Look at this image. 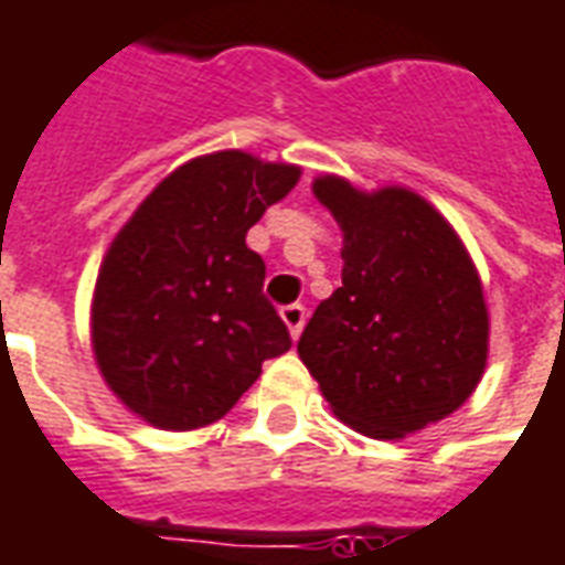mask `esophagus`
Returning a JSON list of instances; mask_svg holds the SVG:
<instances>
[{
  "mask_svg": "<svg viewBox=\"0 0 565 565\" xmlns=\"http://www.w3.org/2000/svg\"><path fill=\"white\" fill-rule=\"evenodd\" d=\"M281 318L284 323H287V330H290V337L296 339L299 333H302V323H306V306H299V302H294V306H284Z\"/></svg>",
  "mask_w": 565,
  "mask_h": 565,
  "instance_id": "1",
  "label": "esophagus"
}]
</instances>
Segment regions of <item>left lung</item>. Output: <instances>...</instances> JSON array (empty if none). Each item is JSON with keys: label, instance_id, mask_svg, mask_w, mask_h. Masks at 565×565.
<instances>
[{"label": "left lung", "instance_id": "left-lung-1", "mask_svg": "<svg viewBox=\"0 0 565 565\" xmlns=\"http://www.w3.org/2000/svg\"><path fill=\"white\" fill-rule=\"evenodd\" d=\"M342 228V287L315 309L299 358L339 419L406 437L456 413L483 376L489 315L471 256L428 201L318 177Z\"/></svg>", "mask_w": 565, "mask_h": 565}]
</instances>
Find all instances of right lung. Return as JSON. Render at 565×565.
Wrapping results in <instances>:
<instances>
[{
	"mask_svg": "<svg viewBox=\"0 0 565 565\" xmlns=\"http://www.w3.org/2000/svg\"><path fill=\"white\" fill-rule=\"evenodd\" d=\"M299 180L238 149L201 156L152 189L109 244L90 302L106 385L140 419L192 431L238 404L290 333L263 296L247 228Z\"/></svg>",
	"mask_w": 565,
	"mask_h": 565,
	"instance_id": "obj_1",
	"label": "right lung"
}]
</instances>
